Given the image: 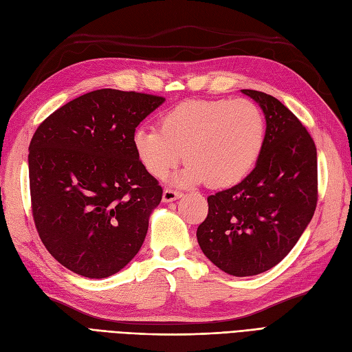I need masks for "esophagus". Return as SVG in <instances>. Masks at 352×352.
Listing matches in <instances>:
<instances>
[{
    "mask_svg": "<svg viewBox=\"0 0 352 352\" xmlns=\"http://www.w3.org/2000/svg\"><path fill=\"white\" fill-rule=\"evenodd\" d=\"M182 197V194L179 192V190H175V189H166L163 192V201L164 202H172V201H176L177 198Z\"/></svg>",
    "mask_w": 352,
    "mask_h": 352,
    "instance_id": "1",
    "label": "esophagus"
}]
</instances>
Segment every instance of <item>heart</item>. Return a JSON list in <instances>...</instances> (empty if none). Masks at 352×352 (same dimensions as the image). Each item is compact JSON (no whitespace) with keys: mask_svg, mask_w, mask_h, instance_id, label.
I'll return each instance as SVG.
<instances>
[{"mask_svg":"<svg viewBox=\"0 0 352 352\" xmlns=\"http://www.w3.org/2000/svg\"><path fill=\"white\" fill-rule=\"evenodd\" d=\"M158 126L136 127L133 151L157 179H164L185 155L189 164L177 180L186 185L241 182L257 164L265 138L260 107L245 98L180 102L160 116Z\"/></svg>","mask_w":352,"mask_h":352,"instance_id":"heart-1","label":"heart"}]
</instances>
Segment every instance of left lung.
Here are the masks:
<instances>
[{"label": "left lung", "instance_id": "obj_1", "mask_svg": "<svg viewBox=\"0 0 352 352\" xmlns=\"http://www.w3.org/2000/svg\"><path fill=\"white\" fill-rule=\"evenodd\" d=\"M265 116L263 151L252 172L210 195L197 230L207 258L232 276H254L295 247L317 206V151L298 117L269 94L242 89Z\"/></svg>", "mask_w": 352, "mask_h": 352}]
</instances>
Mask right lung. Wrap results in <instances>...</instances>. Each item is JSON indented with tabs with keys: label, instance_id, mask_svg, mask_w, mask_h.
<instances>
[{
	"label": "right lung",
	"instance_id": "add662e5",
	"mask_svg": "<svg viewBox=\"0 0 352 352\" xmlns=\"http://www.w3.org/2000/svg\"><path fill=\"white\" fill-rule=\"evenodd\" d=\"M163 102L97 89L50 114L32 138V216L48 252L73 273L109 278L142 247L163 188L138 160L132 135Z\"/></svg>",
	"mask_w": 352,
	"mask_h": 352
}]
</instances>
